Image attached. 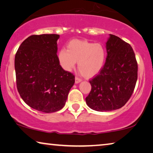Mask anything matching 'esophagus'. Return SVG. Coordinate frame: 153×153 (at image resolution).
Listing matches in <instances>:
<instances>
[{"instance_id": "1", "label": "esophagus", "mask_w": 153, "mask_h": 153, "mask_svg": "<svg viewBox=\"0 0 153 153\" xmlns=\"http://www.w3.org/2000/svg\"><path fill=\"white\" fill-rule=\"evenodd\" d=\"M81 81H82L81 79L79 78L78 76L75 77V83H80V82H81Z\"/></svg>"}]
</instances>
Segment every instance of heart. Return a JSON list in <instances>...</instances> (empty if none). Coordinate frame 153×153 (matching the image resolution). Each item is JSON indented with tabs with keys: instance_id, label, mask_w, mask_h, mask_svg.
<instances>
[{
	"instance_id": "b5f03b06",
	"label": "heart",
	"mask_w": 153,
	"mask_h": 153,
	"mask_svg": "<svg viewBox=\"0 0 153 153\" xmlns=\"http://www.w3.org/2000/svg\"><path fill=\"white\" fill-rule=\"evenodd\" d=\"M68 50L62 48L57 55L61 66L66 71L74 68L78 62V69L83 76L90 78L99 73L106 61L107 52L99 43L73 39L68 44Z\"/></svg>"
}]
</instances>
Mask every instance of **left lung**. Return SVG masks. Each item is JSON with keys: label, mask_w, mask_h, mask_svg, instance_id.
Instances as JSON below:
<instances>
[{"label": "left lung", "mask_w": 153, "mask_h": 153, "mask_svg": "<svg viewBox=\"0 0 153 153\" xmlns=\"http://www.w3.org/2000/svg\"><path fill=\"white\" fill-rule=\"evenodd\" d=\"M106 49L104 66L90 81L91 90L85 98L88 107L97 111L123 107L132 95L137 79V63L130 44L110 34Z\"/></svg>", "instance_id": "1"}]
</instances>
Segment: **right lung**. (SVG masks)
I'll list each match as a JSON object with an SVG mask.
<instances>
[{
  "label": "right lung",
  "mask_w": 153,
  "mask_h": 153,
  "mask_svg": "<svg viewBox=\"0 0 153 153\" xmlns=\"http://www.w3.org/2000/svg\"><path fill=\"white\" fill-rule=\"evenodd\" d=\"M59 35H33L20 44L15 56L17 89L26 104L44 113L62 109L74 75L62 68L57 55Z\"/></svg>",
  "instance_id": "1"
}]
</instances>
